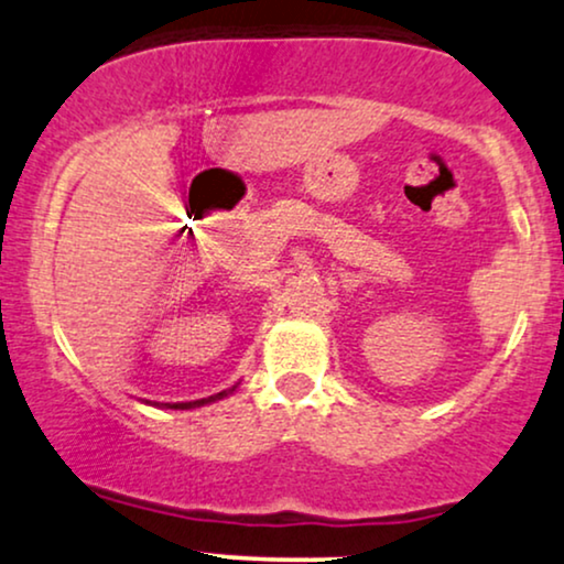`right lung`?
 <instances>
[{
	"label": "right lung",
	"mask_w": 564,
	"mask_h": 564,
	"mask_svg": "<svg viewBox=\"0 0 564 564\" xmlns=\"http://www.w3.org/2000/svg\"><path fill=\"white\" fill-rule=\"evenodd\" d=\"M234 391H236V386L234 389L220 391V393H215V397H207V399H194V402H154V406H165V410H194V406H205L209 402H217V399L228 397V393H234ZM147 404H152V402H147Z\"/></svg>",
	"instance_id": "right-lung-1"
}]
</instances>
